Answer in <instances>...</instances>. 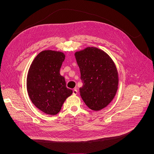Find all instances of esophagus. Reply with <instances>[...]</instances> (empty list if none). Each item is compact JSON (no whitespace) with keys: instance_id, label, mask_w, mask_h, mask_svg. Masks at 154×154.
I'll return each instance as SVG.
<instances>
[{"instance_id":"34e87169","label":"esophagus","mask_w":154,"mask_h":154,"mask_svg":"<svg viewBox=\"0 0 154 154\" xmlns=\"http://www.w3.org/2000/svg\"><path fill=\"white\" fill-rule=\"evenodd\" d=\"M78 91L76 90V89H74L73 91H72V94H74V95H76V94H78Z\"/></svg>"}]
</instances>
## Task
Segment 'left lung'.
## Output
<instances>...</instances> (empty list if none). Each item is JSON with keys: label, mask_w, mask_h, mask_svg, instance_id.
Listing matches in <instances>:
<instances>
[{"label": "left lung", "mask_w": 154, "mask_h": 154, "mask_svg": "<svg viewBox=\"0 0 154 154\" xmlns=\"http://www.w3.org/2000/svg\"><path fill=\"white\" fill-rule=\"evenodd\" d=\"M74 56L81 72L82 100L92 110L105 108L118 88L119 76L115 63L104 51L94 47L76 51Z\"/></svg>", "instance_id": "obj_1"}]
</instances>
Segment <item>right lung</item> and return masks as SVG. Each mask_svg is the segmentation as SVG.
Wrapping results in <instances>:
<instances>
[{
	"instance_id": "right-lung-1",
	"label": "right lung",
	"mask_w": 154,
	"mask_h": 154,
	"mask_svg": "<svg viewBox=\"0 0 154 154\" xmlns=\"http://www.w3.org/2000/svg\"><path fill=\"white\" fill-rule=\"evenodd\" d=\"M65 58L61 51H42L32 60L27 72V94L34 105L45 114H58L72 94L60 73Z\"/></svg>"
}]
</instances>
